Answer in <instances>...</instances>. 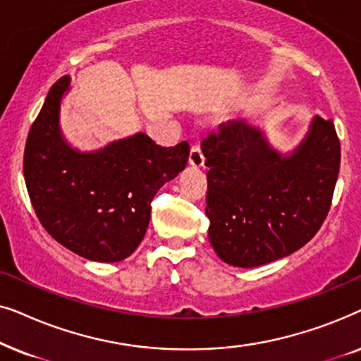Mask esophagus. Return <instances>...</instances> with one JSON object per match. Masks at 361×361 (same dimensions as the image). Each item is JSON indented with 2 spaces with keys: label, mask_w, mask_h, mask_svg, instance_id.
<instances>
[{
  "label": "esophagus",
  "mask_w": 361,
  "mask_h": 361,
  "mask_svg": "<svg viewBox=\"0 0 361 361\" xmlns=\"http://www.w3.org/2000/svg\"><path fill=\"white\" fill-rule=\"evenodd\" d=\"M205 162V157L202 154V149L199 145H192L189 152V164L192 167H202Z\"/></svg>",
  "instance_id": "1"
}]
</instances>
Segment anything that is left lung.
<instances>
[{
	"mask_svg": "<svg viewBox=\"0 0 361 361\" xmlns=\"http://www.w3.org/2000/svg\"><path fill=\"white\" fill-rule=\"evenodd\" d=\"M209 240L226 264L255 268L314 238L332 204L340 141L332 120L315 116L288 156L243 120L221 123L202 141Z\"/></svg>",
	"mask_w": 361,
	"mask_h": 361,
	"instance_id": "1",
	"label": "left lung"
}]
</instances>
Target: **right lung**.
<instances>
[{"instance_id": "obj_1", "label": "right lung", "mask_w": 361, "mask_h": 361, "mask_svg": "<svg viewBox=\"0 0 361 361\" xmlns=\"http://www.w3.org/2000/svg\"><path fill=\"white\" fill-rule=\"evenodd\" d=\"M71 77L54 83L24 149V180L39 221L82 258L116 263L145 238L151 202L185 169L189 142L157 146L145 133L80 152L63 140L59 110Z\"/></svg>"}]
</instances>
